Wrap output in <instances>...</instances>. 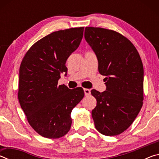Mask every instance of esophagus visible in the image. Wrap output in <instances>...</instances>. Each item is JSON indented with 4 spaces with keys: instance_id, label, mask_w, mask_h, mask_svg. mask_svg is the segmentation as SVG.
Wrapping results in <instances>:
<instances>
[{
    "instance_id": "1",
    "label": "esophagus",
    "mask_w": 159,
    "mask_h": 159,
    "mask_svg": "<svg viewBox=\"0 0 159 159\" xmlns=\"http://www.w3.org/2000/svg\"><path fill=\"white\" fill-rule=\"evenodd\" d=\"M84 93H85V95H90V89H88V88H84Z\"/></svg>"
}]
</instances>
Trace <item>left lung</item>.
<instances>
[{"label": "left lung", "mask_w": 159, "mask_h": 159, "mask_svg": "<svg viewBox=\"0 0 159 159\" xmlns=\"http://www.w3.org/2000/svg\"><path fill=\"white\" fill-rule=\"evenodd\" d=\"M85 39L98 58L99 72L106 76L105 91L91 90L97 99L95 126L104 135H117L130 127L143 104V64L134 45L116 31L85 27Z\"/></svg>", "instance_id": "1"}]
</instances>
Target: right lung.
Returning a JSON list of instances; mask_svg holds the SVG:
<instances>
[{
  "label": "right lung",
  "mask_w": 159,
  "mask_h": 159,
  "mask_svg": "<svg viewBox=\"0 0 159 159\" xmlns=\"http://www.w3.org/2000/svg\"><path fill=\"white\" fill-rule=\"evenodd\" d=\"M84 27L51 33L32 45L20 67L18 99L29 124L50 139L65 135L71 125L72 109L84 97L83 88L58 85L71 54L79 46Z\"/></svg>",
  "instance_id": "obj_1"
}]
</instances>
